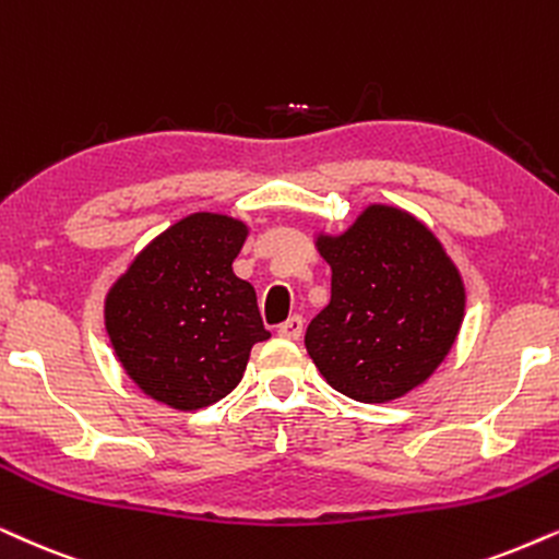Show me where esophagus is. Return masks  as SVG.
Segmentation results:
<instances>
[{
  "label": "esophagus",
  "mask_w": 559,
  "mask_h": 559,
  "mask_svg": "<svg viewBox=\"0 0 559 559\" xmlns=\"http://www.w3.org/2000/svg\"><path fill=\"white\" fill-rule=\"evenodd\" d=\"M301 332H304V317L299 314L288 317L284 324H278V335L286 337V341H299Z\"/></svg>",
  "instance_id": "esophagus-1"
}]
</instances>
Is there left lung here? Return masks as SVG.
Returning a JSON list of instances; mask_svg holds the SVG:
<instances>
[{
    "mask_svg": "<svg viewBox=\"0 0 559 559\" xmlns=\"http://www.w3.org/2000/svg\"><path fill=\"white\" fill-rule=\"evenodd\" d=\"M317 250L332 267V296L304 337L314 366L350 400L405 397L462 328L467 294L456 265L426 224L384 203L341 235H317Z\"/></svg>",
    "mask_w": 559,
    "mask_h": 559,
    "instance_id": "1",
    "label": "left lung"
}]
</instances>
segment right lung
<instances>
[{
    "mask_svg": "<svg viewBox=\"0 0 559 559\" xmlns=\"http://www.w3.org/2000/svg\"><path fill=\"white\" fill-rule=\"evenodd\" d=\"M245 222L198 211L152 239L105 296V330L146 397L193 413L235 390L271 332L231 263Z\"/></svg>",
    "mask_w": 559,
    "mask_h": 559,
    "instance_id": "obj_1",
    "label": "right lung"
}]
</instances>
